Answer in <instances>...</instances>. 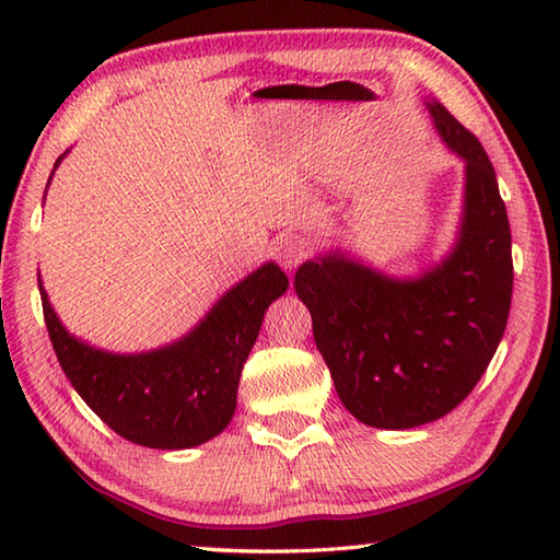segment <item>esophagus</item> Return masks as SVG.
Listing matches in <instances>:
<instances>
[{"label":"esophagus","mask_w":560,"mask_h":560,"mask_svg":"<svg viewBox=\"0 0 560 560\" xmlns=\"http://www.w3.org/2000/svg\"><path fill=\"white\" fill-rule=\"evenodd\" d=\"M311 257V242L301 234H289L277 244V261L283 269H296Z\"/></svg>","instance_id":"34e87169"}]
</instances>
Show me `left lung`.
<instances>
[{"label": "left lung", "mask_w": 560, "mask_h": 560, "mask_svg": "<svg viewBox=\"0 0 560 560\" xmlns=\"http://www.w3.org/2000/svg\"><path fill=\"white\" fill-rule=\"evenodd\" d=\"M428 106L444 143L467 163L450 257L400 281L328 254L293 279L340 402L381 430L440 420L474 390L504 336L514 291L506 205L489 155L442 103Z\"/></svg>", "instance_id": "left-lung-1"}]
</instances>
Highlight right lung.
<instances>
[{
	"mask_svg": "<svg viewBox=\"0 0 560 560\" xmlns=\"http://www.w3.org/2000/svg\"><path fill=\"white\" fill-rule=\"evenodd\" d=\"M287 289V273L264 264L177 343L116 355L69 336L39 281L46 330L73 390L113 432L153 450L197 447L230 424L264 314Z\"/></svg>",
	"mask_w": 560,
	"mask_h": 560,
	"instance_id": "right-lung-1",
	"label": "right lung"
}]
</instances>
